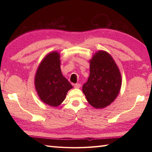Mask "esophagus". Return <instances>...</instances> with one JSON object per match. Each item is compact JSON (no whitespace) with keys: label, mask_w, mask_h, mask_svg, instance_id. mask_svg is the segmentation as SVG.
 <instances>
[{"label":"esophagus","mask_w":152,"mask_h":152,"mask_svg":"<svg viewBox=\"0 0 152 152\" xmlns=\"http://www.w3.org/2000/svg\"><path fill=\"white\" fill-rule=\"evenodd\" d=\"M74 86L75 88H80V86H81V84H80V83H75Z\"/></svg>","instance_id":"esophagus-1"}]
</instances>
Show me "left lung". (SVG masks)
<instances>
[{
  "label": "left lung",
  "mask_w": 152,
  "mask_h": 152,
  "mask_svg": "<svg viewBox=\"0 0 152 152\" xmlns=\"http://www.w3.org/2000/svg\"><path fill=\"white\" fill-rule=\"evenodd\" d=\"M121 86V76L110 55L99 51L90 61V74L82 87L87 101L95 108L110 105L117 97Z\"/></svg>",
  "instance_id": "8db88e82"
}]
</instances>
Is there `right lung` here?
<instances>
[{
  "mask_svg": "<svg viewBox=\"0 0 152 152\" xmlns=\"http://www.w3.org/2000/svg\"><path fill=\"white\" fill-rule=\"evenodd\" d=\"M60 56L51 52L45 57L38 66L34 83L41 101L51 106L60 105L72 86L64 78L60 68Z\"/></svg>",
  "mask_w": 152,
  "mask_h": 152,
  "instance_id": "obj_1",
  "label": "right lung"
}]
</instances>
